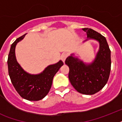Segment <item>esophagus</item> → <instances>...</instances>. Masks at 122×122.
<instances>
[{"mask_svg": "<svg viewBox=\"0 0 122 122\" xmlns=\"http://www.w3.org/2000/svg\"><path fill=\"white\" fill-rule=\"evenodd\" d=\"M68 57V54L66 53V52H64V53L62 54V55L61 56V60L63 61V62H65V61L66 59V57Z\"/></svg>", "mask_w": 122, "mask_h": 122, "instance_id": "esophagus-1", "label": "esophagus"}]
</instances>
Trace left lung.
<instances>
[{
  "label": "left lung",
  "mask_w": 122,
  "mask_h": 122,
  "mask_svg": "<svg viewBox=\"0 0 122 122\" xmlns=\"http://www.w3.org/2000/svg\"><path fill=\"white\" fill-rule=\"evenodd\" d=\"M82 30L87 33L88 39L99 43L96 57L91 64L85 65L72 54L67 57L65 64L70 68L68 77L73 87L81 94L92 95L101 91L108 81L112 64L111 51L104 36L89 28Z\"/></svg>",
  "instance_id": "obj_1"
}]
</instances>
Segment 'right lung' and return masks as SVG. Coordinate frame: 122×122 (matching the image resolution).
I'll return each instance as SVG.
<instances>
[{
  "mask_svg": "<svg viewBox=\"0 0 122 122\" xmlns=\"http://www.w3.org/2000/svg\"><path fill=\"white\" fill-rule=\"evenodd\" d=\"M25 35L16 39L10 46L7 59L9 75L20 96L28 101H39L49 93L54 76L64 63L59 61L55 65H49L39 75H30L25 71L16 61L15 47Z\"/></svg>",
  "mask_w": 122,
  "mask_h": 122,
  "instance_id": "1",
  "label": "right lung"
}]
</instances>
